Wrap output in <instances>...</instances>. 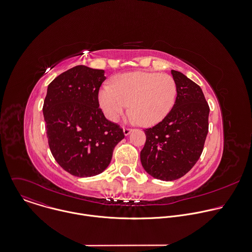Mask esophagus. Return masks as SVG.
Masks as SVG:
<instances>
[{"label": "esophagus", "mask_w": 252, "mask_h": 252, "mask_svg": "<svg viewBox=\"0 0 252 252\" xmlns=\"http://www.w3.org/2000/svg\"><path fill=\"white\" fill-rule=\"evenodd\" d=\"M132 131V128L130 127H124V133L125 135H128Z\"/></svg>", "instance_id": "obj_1"}]
</instances>
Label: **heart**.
Listing matches in <instances>:
<instances>
[{
    "label": "heart",
    "instance_id": "b5f03b06",
    "mask_svg": "<svg viewBox=\"0 0 252 252\" xmlns=\"http://www.w3.org/2000/svg\"><path fill=\"white\" fill-rule=\"evenodd\" d=\"M98 98L110 121L117 122L129 104L130 112L139 124L150 126L162 121L174 107L177 84L166 73L129 72L116 76L113 87L102 86Z\"/></svg>",
    "mask_w": 252,
    "mask_h": 252
}]
</instances>
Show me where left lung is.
Returning <instances> with one entry per match:
<instances>
[{
    "mask_svg": "<svg viewBox=\"0 0 252 252\" xmlns=\"http://www.w3.org/2000/svg\"><path fill=\"white\" fill-rule=\"evenodd\" d=\"M177 98L170 113L145 128L140 152L144 170L153 178L175 181L184 177L200 158L208 133L210 108L202 89L184 73L172 70Z\"/></svg>",
    "mask_w": 252,
    "mask_h": 252,
    "instance_id": "1",
    "label": "left lung"
}]
</instances>
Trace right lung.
<instances>
[{
	"mask_svg": "<svg viewBox=\"0 0 252 252\" xmlns=\"http://www.w3.org/2000/svg\"><path fill=\"white\" fill-rule=\"evenodd\" d=\"M103 69L76 65L49 85L43 114L51 153L67 173L79 178L102 173L123 128L108 121L99 108L98 93L106 79Z\"/></svg>",
	"mask_w": 252,
	"mask_h": 252,
	"instance_id": "add662e5",
	"label": "right lung"
}]
</instances>
